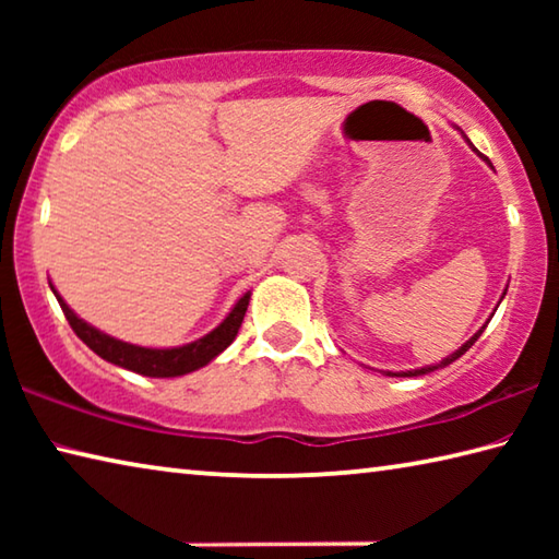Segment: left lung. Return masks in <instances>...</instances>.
<instances>
[{
  "mask_svg": "<svg viewBox=\"0 0 559 559\" xmlns=\"http://www.w3.org/2000/svg\"><path fill=\"white\" fill-rule=\"evenodd\" d=\"M463 138H466V135H463ZM471 145V143H468ZM473 147V145H471ZM473 150H476V147H473ZM508 290V288H506ZM506 290H503V296H506ZM503 296H500V300H503ZM484 330H486V325L484 328H480L478 330V333L476 335H473V337H468L466 340V343H463L459 349H456V353H453V355H449V357H443L441 359V362L439 365H429V367H421V370H406V372H384V374H390V377H419V374H429V372H433V370H439V367H447V365H451V362H456V359L463 355V353H466V349L473 345V343H476V340L480 337V333H484Z\"/></svg>",
  "mask_w": 559,
  "mask_h": 559,
  "instance_id": "8db88e82",
  "label": "left lung"
}]
</instances>
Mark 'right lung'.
<instances>
[{
    "label": "right lung",
    "instance_id": "obj_1",
    "mask_svg": "<svg viewBox=\"0 0 559 559\" xmlns=\"http://www.w3.org/2000/svg\"><path fill=\"white\" fill-rule=\"evenodd\" d=\"M51 290L56 300H59L66 320H69V325L73 328V333L79 335L83 343L93 349V353L106 359V362H112L122 367V370L138 372L143 377H179L210 365L216 355H222L224 349L234 343V337L243 323L246 308H249V300H251V293H243V296L236 300L231 313L226 316L222 323L212 330V333L194 340V343H187L179 347H143V345L122 343V340L110 337L103 333V330L88 325L86 320L75 316L73 310L66 306V300L59 296V290L53 286Z\"/></svg>",
    "mask_w": 559,
    "mask_h": 559
}]
</instances>
